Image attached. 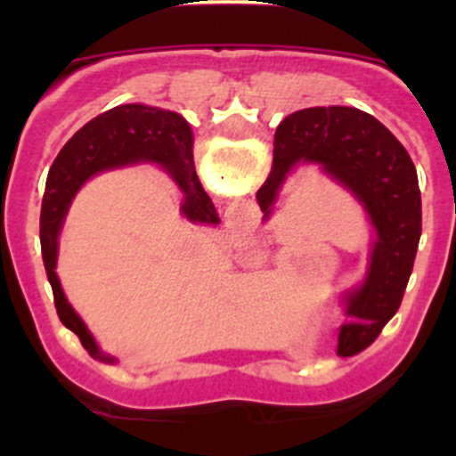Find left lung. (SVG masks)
<instances>
[{
    "instance_id": "left-lung-1",
    "label": "left lung",
    "mask_w": 456,
    "mask_h": 456,
    "mask_svg": "<svg viewBox=\"0 0 456 456\" xmlns=\"http://www.w3.org/2000/svg\"><path fill=\"white\" fill-rule=\"evenodd\" d=\"M320 164L361 200L377 231L365 283L349 294V324L338 354L370 347L397 313L422 232L418 173L409 152L374 116L354 107H310L289 114L273 136V164L256 199L265 216L297 164Z\"/></svg>"
}]
</instances>
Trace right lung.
Returning a JSON list of instances; mask_svg holds the SVG:
<instances>
[{
  "label": "right lung",
  "mask_w": 456,
  "mask_h": 456,
  "mask_svg": "<svg viewBox=\"0 0 456 456\" xmlns=\"http://www.w3.org/2000/svg\"><path fill=\"white\" fill-rule=\"evenodd\" d=\"M191 146V127L175 111L146 107V104H120L84 125L56 155L54 164L47 173L45 199H43V209H40L43 263H45L47 281L54 292L59 320L63 322L66 329L77 333L84 349L91 356L114 361V358L100 354L86 324L79 320L77 313L66 301L61 283L56 278V244H59V231H61L68 205L93 173L139 162V159H152V162L167 167V171L187 193V203L183 208L184 215L191 221L216 224L219 216L215 212V205L205 193L203 184L196 175V168H193Z\"/></svg>",
  "instance_id": "1"
}]
</instances>
